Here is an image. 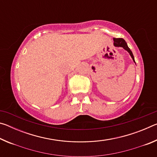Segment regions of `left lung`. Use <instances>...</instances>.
Segmentation results:
<instances>
[{
  "label": "left lung",
  "mask_w": 157,
  "mask_h": 157,
  "mask_svg": "<svg viewBox=\"0 0 157 157\" xmlns=\"http://www.w3.org/2000/svg\"><path fill=\"white\" fill-rule=\"evenodd\" d=\"M113 41H114V43H113L114 46L123 48L124 50H126L129 53L130 56L132 57L133 61H134V62H135L134 57V55H133V53L131 51V50L129 49V48L128 47V46H127V43L123 39H122V38H113Z\"/></svg>",
  "instance_id": "left-lung-1"
}]
</instances>
